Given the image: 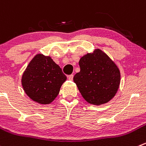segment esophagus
Returning <instances> with one entry per match:
<instances>
[{"label":"esophagus","instance_id":"esophagus-1","mask_svg":"<svg viewBox=\"0 0 146 146\" xmlns=\"http://www.w3.org/2000/svg\"><path fill=\"white\" fill-rule=\"evenodd\" d=\"M68 79L70 80H73V75L71 74V75H69L68 76Z\"/></svg>","mask_w":146,"mask_h":146}]
</instances>
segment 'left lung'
<instances>
[{
    "label": "left lung",
    "instance_id": "obj_1",
    "mask_svg": "<svg viewBox=\"0 0 146 146\" xmlns=\"http://www.w3.org/2000/svg\"><path fill=\"white\" fill-rule=\"evenodd\" d=\"M80 70L73 77L80 94L90 104L100 106L115 96L121 83L117 65L100 49L88 53L79 60Z\"/></svg>",
    "mask_w": 146,
    "mask_h": 146
}]
</instances>
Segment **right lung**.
Returning <instances> with one entry per match:
<instances>
[{
    "label": "right lung",
    "instance_id": "add662e5",
    "mask_svg": "<svg viewBox=\"0 0 146 146\" xmlns=\"http://www.w3.org/2000/svg\"><path fill=\"white\" fill-rule=\"evenodd\" d=\"M67 78L50 56L35 55L23 72L21 84L27 96L40 104H50Z\"/></svg>",
    "mask_w": 146,
    "mask_h": 146
}]
</instances>
